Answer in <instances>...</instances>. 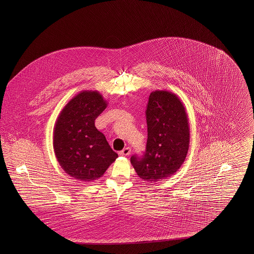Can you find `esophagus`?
Returning a JSON list of instances; mask_svg holds the SVG:
<instances>
[{
  "instance_id": "34e87169",
  "label": "esophagus",
  "mask_w": 254,
  "mask_h": 254,
  "mask_svg": "<svg viewBox=\"0 0 254 254\" xmlns=\"http://www.w3.org/2000/svg\"><path fill=\"white\" fill-rule=\"evenodd\" d=\"M130 153H131V148L127 146V147H125L122 151L119 152V155H121V156H128Z\"/></svg>"
}]
</instances>
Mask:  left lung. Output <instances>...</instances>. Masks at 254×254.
<instances>
[{
    "label": "left lung",
    "mask_w": 254,
    "mask_h": 254,
    "mask_svg": "<svg viewBox=\"0 0 254 254\" xmlns=\"http://www.w3.org/2000/svg\"><path fill=\"white\" fill-rule=\"evenodd\" d=\"M147 141L143 157L130 162L144 181H162L173 175L185 162L190 146V126L186 109L176 94L152 91L145 111Z\"/></svg>",
    "instance_id": "8db88e82"
}]
</instances>
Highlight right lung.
Returning a JSON list of instances; mask_svg holds the SVG:
<instances>
[{
    "label": "right lung",
    "instance_id": "add662e5",
    "mask_svg": "<svg viewBox=\"0 0 254 254\" xmlns=\"http://www.w3.org/2000/svg\"><path fill=\"white\" fill-rule=\"evenodd\" d=\"M108 102L97 90L79 92L62 109L53 130V148L61 168L70 177L92 182L118 157L94 125Z\"/></svg>",
    "mask_w": 254,
    "mask_h": 254
}]
</instances>
